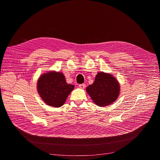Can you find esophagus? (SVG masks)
<instances>
[{
	"mask_svg": "<svg viewBox=\"0 0 160 160\" xmlns=\"http://www.w3.org/2000/svg\"><path fill=\"white\" fill-rule=\"evenodd\" d=\"M78 87H79L80 89H84L85 88H86V85H85L84 83H82V84L78 85Z\"/></svg>",
	"mask_w": 160,
	"mask_h": 160,
	"instance_id": "34e87169",
	"label": "esophagus"
}]
</instances>
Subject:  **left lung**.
<instances>
[{
  "label": "left lung",
  "instance_id": "1",
  "mask_svg": "<svg viewBox=\"0 0 160 160\" xmlns=\"http://www.w3.org/2000/svg\"><path fill=\"white\" fill-rule=\"evenodd\" d=\"M120 84L111 74L98 72L92 84L86 88L94 103L105 107L111 104L118 98L120 94Z\"/></svg>",
  "mask_w": 160,
  "mask_h": 160
}]
</instances>
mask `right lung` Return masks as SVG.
Returning a JSON list of instances; mask_svg holds the SVG:
<instances>
[{"mask_svg": "<svg viewBox=\"0 0 160 160\" xmlns=\"http://www.w3.org/2000/svg\"><path fill=\"white\" fill-rule=\"evenodd\" d=\"M68 84L63 73L49 71L42 74L37 82V90L42 99L48 105L60 108L74 89Z\"/></svg>", "mask_w": 160, "mask_h": 160, "instance_id": "1", "label": "right lung"}]
</instances>
